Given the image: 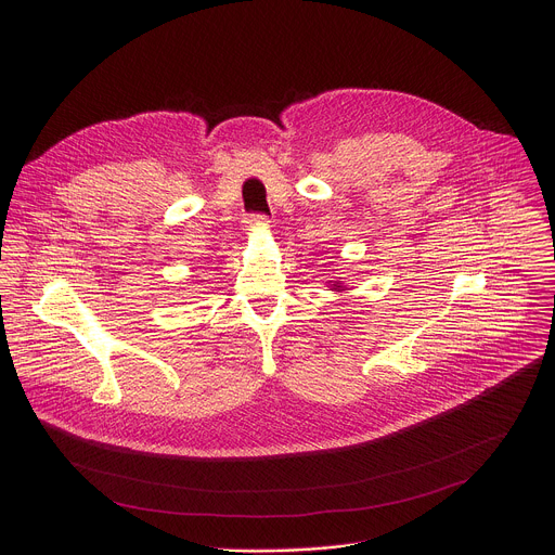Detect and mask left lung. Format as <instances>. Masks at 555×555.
I'll use <instances>...</instances> for the list:
<instances>
[{
	"instance_id": "8db88e82",
	"label": "left lung",
	"mask_w": 555,
	"mask_h": 555,
	"mask_svg": "<svg viewBox=\"0 0 555 555\" xmlns=\"http://www.w3.org/2000/svg\"><path fill=\"white\" fill-rule=\"evenodd\" d=\"M341 288H344V286H339V282H335V284H333V291H337V293H339Z\"/></svg>"
}]
</instances>
